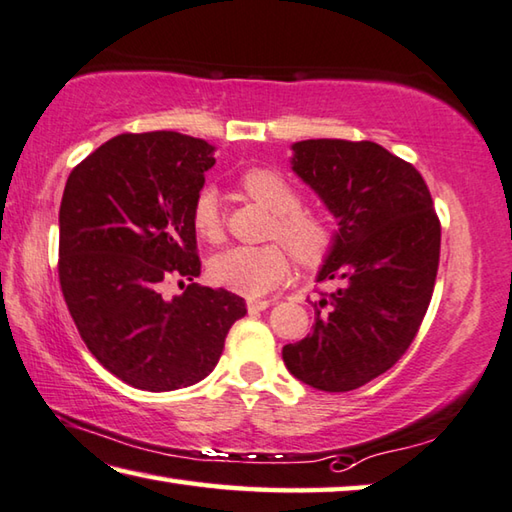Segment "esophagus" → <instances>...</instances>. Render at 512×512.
Wrapping results in <instances>:
<instances>
[{"label": "esophagus", "mask_w": 512, "mask_h": 512, "mask_svg": "<svg viewBox=\"0 0 512 512\" xmlns=\"http://www.w3.org/2000/svg\"><path fill=\"white\" fill-rule=\"evenodd\" d=\"M271 302H273V300H248V311H250V313L264 311V309H268V306H271Z\"/></svg>", "instance_id": "obj_1"}]
</instances>
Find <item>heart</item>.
Segmentation results:
<instances>
[{
  "instance_id": "1",
  "label": "heart",
  "mask_w": 512,
  "mask_h": 512,
  "mask_svg": "<svg viewBox=\"0 0 512 512\" xmlns=\"http://www.w3.org/2000/svg\"><path fill=\"white\" fill-rule=\"evenodd\" d=\"M239 188L273 215L271 235L286 241L302 264H318L336 244V228L318 212L304 210L300 190L282 172L271 167H250L241 172ZM192 226L206 241L224 239V217L215 188H201L192 201ZM293 255L282 244L235 246L210 259V280L232 293L259 297L286 280Z\"/></svg>"
}]
</instances>
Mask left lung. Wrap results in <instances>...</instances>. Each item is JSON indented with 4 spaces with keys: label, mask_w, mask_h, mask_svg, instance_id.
Returning a JSON list of instances; mask_svg holds the SVG:
<instances>
[{
    "label": "left lung",
    "mask_w": 512,
    "mask_h": 512,
    "mask_svg": "<svg viewBox=\"0 0 512 512\" xmlns=\"http://www.w3.org/2000/svg\"><path fill=\"white\" fill-rule=\"evenodd\" d=\"M293 172L338 219L313 304V331L282 349L286 369L322 392H351L410 349L432 300L441 221L412 163L371 141L311 138L293 145Z\"/></svg>",
    "instance_id": "obj_1"
}]
</instances>
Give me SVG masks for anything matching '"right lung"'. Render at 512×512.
<instances>
[{
  "label": "right lung",
  "instance_id": "obj_1",
  "mask_svg": "<svg viewBox=\"0 0 512 512\" xmlns=\"http://www.w3.org/2000/svg\"><path fill=\"white\" fill-rule=\"evenodd\" d=\"M215 147L179 132L114 136L73 167L60 206L58 275L87 349L123 383L172 392L219 362L244 297L199 286L192 201ZM184 288L167 301L165 285Z\"/></svg>",
  "mask_w": 512,
  "mask_h": 512
}]
</instances>
